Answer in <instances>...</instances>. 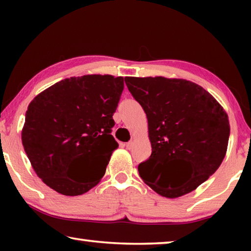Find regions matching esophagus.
<instances>
[{
  "label": "esophagus",
  "instance_id": "obj_1",
  "mask_svg": "<svg viewBox=\"0 0 251 251\" xmlns=\"http://www.w3.org/2000/svg\"><path fill=\"white\" fill-rule=\"evenodd\" d=\"M133 146H134V142L126 143V148H127V150H131V148H133Z\"/></svg>",
  "mask_w": 251,
  "mask_h": 251
}]
</instances>
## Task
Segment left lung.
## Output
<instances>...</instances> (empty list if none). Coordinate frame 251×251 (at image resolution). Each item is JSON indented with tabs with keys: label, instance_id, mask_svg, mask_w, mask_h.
<instances>
[{
	"label": "left lung",
	"instance_id": "8db88e82",
	"mask_svg": "<svg viewBox=\"0 0 251 251\" xmlns=\"http://www.w3.org/2000/svg\"><path fill=\"white\" fill-rule=\"evenodd\" d=\"M134 99L146 113L151 155L138 165L142 179L167 198L186 195L206 181L222 164L230 126L226 112L209 93L190 80L125 77ZM190 169L178 183L171 166Z\"/></svg>",
	"mask_w": 251,
	"mask_h": 251
}]
</instances>
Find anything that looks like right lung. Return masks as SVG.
I'll return each instance as SVG.
<instances>
[{
  "mask_svg": "<svg viewBox=\"0 0 251 251\" xmlns=\"http://www.w3.org/2000/svg\"><path fill=\"white\" fill-rule=\"evenodd\" d=\"M124 77L84 75L52 85L29 103L22 143L44 184L78 196L99 184L118 147L112 135Z\"/></svg>",
  "mask_w": 251,
  "mask_h": 251,
  "instance_id": "obj_1",
  "label": "right lung"
}]
</instances>
